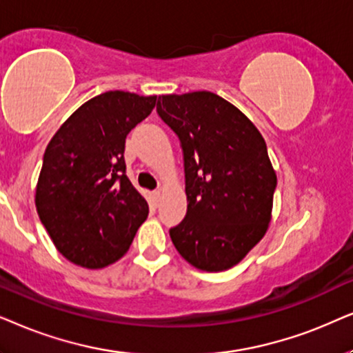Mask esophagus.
Returning <instances> with one entry per match:
<instances>
[{"label":"esophagus","mask_w":353,"mask_h":353,"mask_svg":"<svg viewBox=\"0 0 353 353\" xmlns=\"http://www.w3.org/2000/svg\"><path fill=\"white\" fill-rule=\"evenodd\" d=\"M153 196H154V201H157V203H159V201H161V196H163V190L161 189L154 190L153 192Z\"/></svg>","instance_id":"obj_1"}]
</instances>
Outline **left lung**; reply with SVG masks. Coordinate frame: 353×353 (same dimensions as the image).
Wrapping results in <instances>:
<instances>
[{
  "instance_id": "8db88e82",
  "label": "left lung",
  "mask_w": 353,
  "mask_h": 353,
  "mask_svg": "<svg viewBox=\"0 0 353 353\" xmlns=\"http://www.w3.org/2000/svg\"><path fill=\"white\" fill-rule=\"evenodd\" d=\"M157 111L181 140L187 214L169 231L192 266L218 272L242 261L271 221L276 172L265 139L211 92L161 95Z\"/></svg>"
}]
</instances>
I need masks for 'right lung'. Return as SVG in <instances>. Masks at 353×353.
Returning <instances> with one entry per match:
<instances>
[{"mask_svg": "<svg viewBox=\"0 0 353 353\" xmlns=\"http://www.w3.org/2000/svg\"><path fill=\"white\" fill-rule=\"evenodd\" d=\"M157 97L106 92L75 110L50 140L35 190L40 221L63 256L98 270L119 260L148 216L125 176V137Z\"/></svg>", "mask_w": 353, "mask_h": 353, "instance_id": "1", "label": "right lung"}]
</instances>
